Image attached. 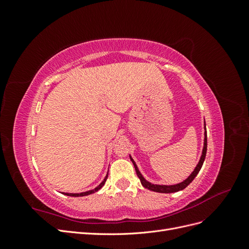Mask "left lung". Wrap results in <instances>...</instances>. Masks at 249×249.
Wrapping results in <instances>:
<instances>
[{"label": "left lung", "instance_id": "left-lung-1", "mask_svg": "<svg viewBox=\"0 0 249 249\" xmlns=\"http://www.w3.org/2000/svg\"><path fill=\"white\" fill-rule=\"evenodd\" d=\"M205 130H206V124H205ZM206 154H207V131L205 132V140H203V148H202V154H201V157H200V160L197 164V166L195 167L194 171L191 173V175L188 177L184 182L179 183V184H177V185H170V186H166V185H155V184H152L147 182V180L142 177V175L140 173L138 167L136 163L134 162V160L131 158V161L133 162L134 164V167H135V170H136V173L138 178H140V182L142 184V186L146 188V189L148 190H152V191H155V192H159V193H173V192H178L179 190H183L185 189V188L189 185L192 180L195 178V177L197 176V173L199 172L202 164H203V161H205V158H206Z\"/></svg>", "mask_w": 249, "mask_h": 249}]
</instances>
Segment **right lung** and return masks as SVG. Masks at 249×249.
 I'll return each mask as SVG.
<instances>
[{"label":"right lung","mask_w":249,"mask_h":249,"mask_svg":"<svg viewBox=\"0 0 249 249\" xmlns=\"http://www.w3.org/2000/svg\"><path fill=\"white\" fill-rule=\"evenodd\" d=\"M107 178H108V175L106 176V178H104V180L103 182L97 186L96 188H94L93 190H89V191H86V192H82V193H63V194H65V195H67V196H73V197H79V196H85V195H89V194H92V193H94V192H96V191H99L101 188L105 185V183H106V180H107Z\"/></svg>","instance_id":"1"}]
</instances>
